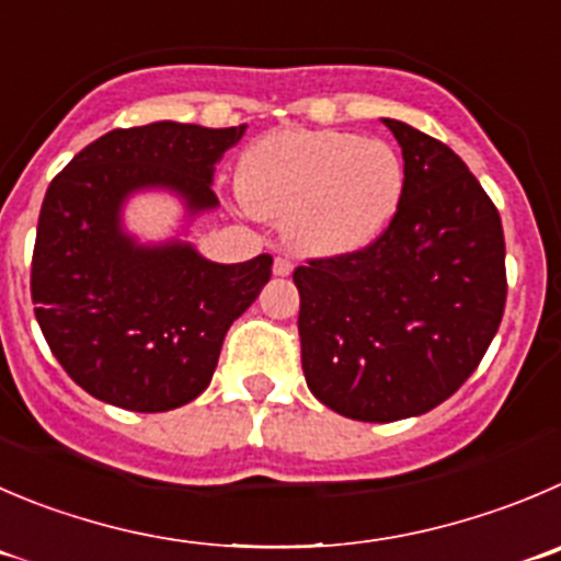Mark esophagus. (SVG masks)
Masks as SVG:
<instances>
[{"instance_id":"obj_1","label":"esophagus","mask_w":561,"mask_h":561,"mask_svg":"<svg viewBox=\"0 0 561 561\" xmlns=\"http://www.w3.org/2000/svg\"><path fill=\"white\" fill-rule=\"evenodd\" d=\"M291 270H295V266H291L289 259H275V264H272V272H275L277 277H289Z\"/></svg>"}]
</instances>
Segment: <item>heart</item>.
I'll return each instance as SVG.
<instances>
[{"mask_svg": "<svg viewBox=\"0 0 561 561\" xmlns=\"http://www.w3.org/2000/svg\"><path fill=\"white\" fill-rule=\"evenodd\" d=\"M248 211L284 222L297 253L335 259L369 248L404 192V164L382 140L341 129H277L239 159Z\"/></svg>", "mask_w": 561, "mask_h": 561, "instance_id": "obj_1", "label": "heart"}]
</instances>
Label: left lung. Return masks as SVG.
<instances>
[{"label":"left lung","instance_id":"8db88e82","mask_svg":"<svg viewBox=\"0 0 561 561\" xmlns=\"http://www.w3.org/2000/svg\"><path fill=\"white\" fill-rule=\"evenodd\" d=\"M382 124L404 159L391 226L366 250L295 270L308 388L375 424L446 402L488 352L506 300L504 231L482 184L440 140Z\"/></svg>","mask_w":561,"mask_h":561}]
</instances>
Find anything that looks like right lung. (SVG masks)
Segmentation results:
<instances>
[{"label":"right lung","instance_id":"1","mask_svg":"<svg viewBox=\"0 0 561 561\" xmlns=\"http://www.w3.org/2000/svg\"><path fill=\"white\" fill-rule=\"evenodd\" d=\"M248 126L153 121L112 129L49 184L32 255L35 317L51 352L90 397L135 413L181 408L209 388L222 339L272 275V255L217 264L190 242L220 206L215 168ZM164 191L180 228L140 240L131 196Z\"/></svg>","mask_w":561,"mask_h":561}]
</instances>
